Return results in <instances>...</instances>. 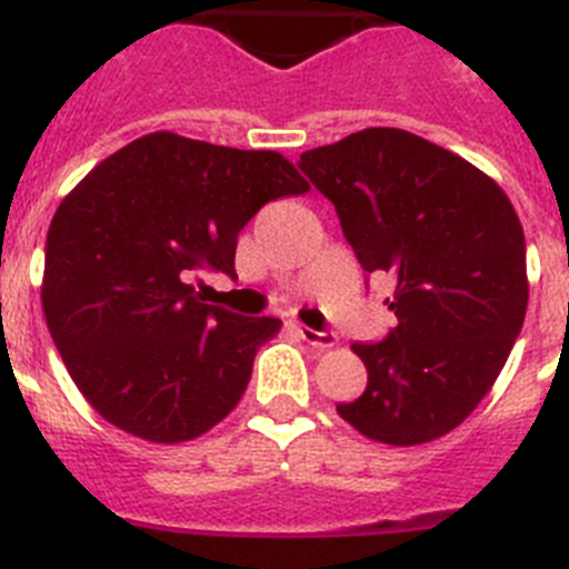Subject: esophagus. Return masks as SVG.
Listing matches in <instances>:
<instances>
[{"instance_id": "34e87169", "label": "esophagus", "mask_w": 569, "mask_h": 569, "mask_svg": "<svg viewBox=\"0 0 569 569\" xmlns=\"http://www.w3.org/2000/svg\"><path fill=\"white\" fill-rule=\"evenodd\" d=\"M301 339L308 341V345L319 347V350H328V347L336 345V336L328 333V330H313V328H305V325H290Z\"/></svg>"}]
</instances>
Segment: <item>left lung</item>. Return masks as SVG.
<instances>
[{"instance_id":"left-lung-1","label":"left lung","mask_w":569,"mask_h":569,"mask_svg":"<svg viewBox=\"0 0 569 569\" xmlns=\"http://www.w3.org/2000/svg\"><path fill=\"white\" fill-rule=\"evenodd\" d=\"M365 273H390L399 325L353 345L365 393L336 405L361 436L413 447L450 433L499 379L527 313L525 230L505 190L399 128L301 153Z\"/></svg>"}]
</instances>
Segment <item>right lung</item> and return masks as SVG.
Instances as JSON below:
<instances>
[{
  "label": "right lung",
  "instance_id": "add662e5",
  "mask_svg": "<svg viewBox=\"0 0 569 569\" xmlns=\"http://www.w3.org/2000/svg\"><path fill=\"white\" fill-rule=\"evenodd\" d=\"M308 190L276 150L159 130L64 196L44 241V321L102 419L179 445L239 405L256 350L281 321L204 305L190 276L236 279L239 230L273 199Z\"/></svg>",
  "mask_w": 569,
  "mask_h": 569
}]
</instances>
